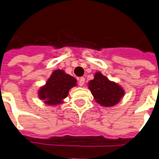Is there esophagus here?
Listing matches in <instances>:
<instances>
[{
    "mask_svg": "<svg viewBox=\"0 0 159 159\" xmlns=\"http://www.w3.org/2000/svg\"><path fill=\"white\" fill-rule=\"evenodd\" d=\"M84 83H85V78H84V77L80 78V79H79V85H80V87H82L83 85H84Z\"/></svg>",
    "mask_w": 159,
    "mask_h": 159,
    "instance_id": "34e87169",
    "label": "esophagus"
}]
</instances>
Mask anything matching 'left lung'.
I'll return each instance as SVG.
<instances>
[{
    "label": "left lung",
    "instance_id": "left-lung-1",
    "mask_svg": "<svg viewBox=\"0 0 159 159\" xmlns=\"http://www.w3.org/2000/svg\"><path fill=\"white\" fill-rule=\"evenodd\" d=\"M89 88L98 103L103 106L117 104L124 95L123 89L118 84L110 81L102 73L97 72L95 79L89 81Z\"/></svg>",
    "mask_w": 159,
    "mask_h": 159
}]
</instances>
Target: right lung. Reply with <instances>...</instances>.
<instances>
[{
	"mask_svg": "<svg viewBox=\"0 0 159 159\" xmlns=\"http://www.w3.org/2000/svg\"><path fill=\"white\" fill-rule=\"evenodd\" d=\"M76 86V80L73 77L65 74L64 70H57L48 79L46 86L39 92L40 99L48 104H57L68 95L69 89Z\"/></svg>",
	"mask_w": 159,
	"mask_h": 159,
	"instance_id": "1",
	"label": "right lung"
}]
</instances>
